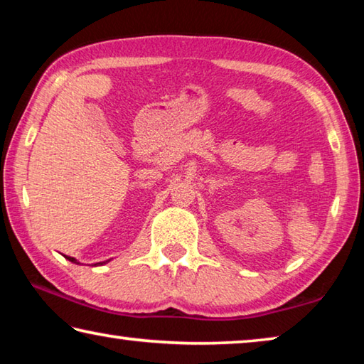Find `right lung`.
<instances>
[{"label": "right lung", "instance_id": "1", "mask_svg": "<svg viewBox=\"0 0 364 364\" xmlns=\"http://www.w3.org/2000/svg\"><path fill=\"white\" fill-rule=\"evenodd\" d=\"M65 258H67V260H70L72 263H77V264L80 263V262H77V258H73V257H65ZM107 262H109V260H107ZM107 262H100V263H96V264H104V263H107Z\"/></svg>", "mask_w": 364, "mask_h": 364}]
</instances>
